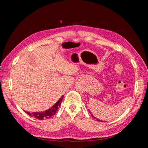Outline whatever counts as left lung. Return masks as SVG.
I'll return each mask as SVG.
<instances>
[{
  "label": "left lung",
  "mask_w": 148,
  "mask_h": 148,
  "mask_svg": "<svg viewBox=\"0 0 148 148\" xmlns=\"http://www.w3.org/2000/svg\"><path fill=\"white\" fill-rule=\"evenodd\" d=\"M91 116H92V117H93V115H91ZM94 118H95V117H94ZM97 121H101V120H99V119H97Z\"/></svg>",
  "instance_id": "left-lung-1"
}]
</instances>
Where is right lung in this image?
Returning a JSON list of instances; mask_svg holds the SVG:
<instances>
[{
	"mask_svg": "<svg viewBox=\"0 0 148 148\" xmlns=\"http://www.w3.org/2000/svg\"><path fill=\"white\" fill-rule=\"evenodd\" d=\"M62 99H63V96L61 97V98L58 101H57L56 104H55L49 110H46L45 112H31L30 113L29 112H25V113L29 115V116L35 117L36 119L43 120L45 119H49V117H51L52 116L56 114V112L58 110L59 107L61 105Z\"/></svg>",
	"mask_w": 148,
	"mask_h": 148,
	"instance_id": "obj_1",
	"label": "right lung"
}]
</instances>
